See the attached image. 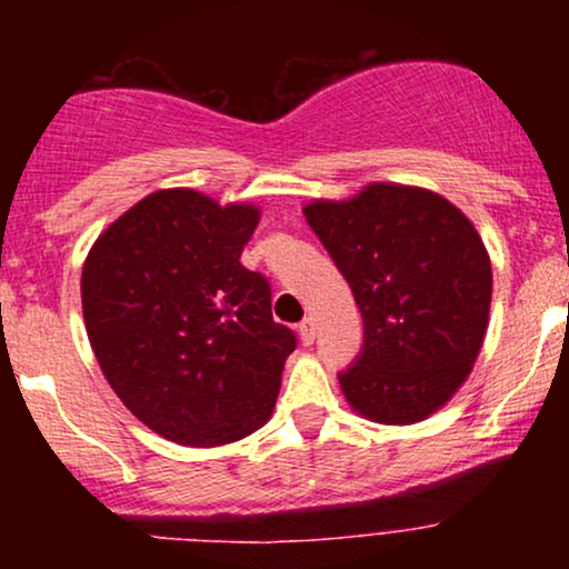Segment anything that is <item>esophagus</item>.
I'll list each match as a JSON object with an SVG mask.
<instances>
[{
  "mask_svg": "<svg viewBox=\"0 0 569 569\" xmlns=\"http://www.w3.org/2000/svg\"><path fill=\"white\" fill-rule=\"evenodd\" d=\"M299 339H302L305 345H312V339H316V321H312V318H305V321L299 323Z\"/></svg>",
  "mask_w": 569,
  "mask_h": 569,
  "instance_id": "1",
  "label": "esophagus"
}]
</instances>
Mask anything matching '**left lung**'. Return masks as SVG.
<instances>
[{"label": "left lung", "mask_w": 569, "mask_h": 569, "mask_svg": "<svg viewBox=\"0 0 569 569\" xmlns=\"http://www.w3.org/2000/svg\"><path fill=\"white\" fill-rule=\"evenodd\" d=\"M363 318L339 375L350 407L385 426L441 409L471 375L492 302V264L460 208L420 187L369 184L305 208Z\"/></svg>", "instance_id": "8db88e82"}]
</instances>
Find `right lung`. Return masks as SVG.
Listing matches in <instances>:
<instances>
[{
	"label": "right lung",
	"mask_w": 569,
	"mask_h": 569,
	"mask_svg": "<svg viewBox=\"0 0 569 569\" xmlns=\"http://www.w3.org/2000/svg\"><path fill=\"white\" fill-rule=\"evenodd\" d=\"M248 202L160 189L109 224L82 267V316L103 377L162 439L221 447L276 409L297 337L272 321L262 272L240 264Z\"/></svg>",
	"instance_id": "add662e5"
}]
</instances>
